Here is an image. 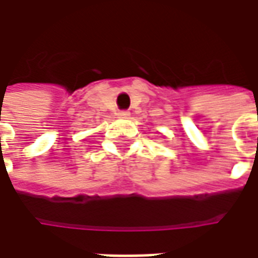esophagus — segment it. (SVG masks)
Returning a JSON list of instances; mask_svg holds the SVG:
<instances>
[{
  "label": "esophagus",
  "instance_id": "34e87169",
  "mask_svg": "<svg viewBox=\"0 0 258 258\" xmlns=\"http://www.w3.org/2000/svg\"><path fill=\"white\" fill-rule=\"evenodd\" d=\"M117 116L121 118H127L130 116V112L128 110H120V112L117 113Z\"/></svg>",
  "mask_w": 258,
  "mask_h": 258
}]
</instances>
